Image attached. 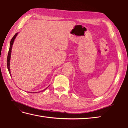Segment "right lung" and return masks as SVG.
Listing matches in <instances>:
<instances>
[{"mask_svg": "<svg viewBox=\"0 0 128 128\" xmlns=\"http://www.w3.org/2000/svg\"><path fill=\"white\" fill-rule=\"evenodd\" d=\"M18 33H16L14 37L12 38V40H11L10 43V48H9V52H8V57H7V67H8V69L9 70V74H10V58H11V53H12V44H13V43L14 42V40L15 38H16V36L18 35ZM46 89H44V90H45ZM43 90V91H44ZM40 91V92H41Z\"/></svg>", "mask_w": 128, "mask_h": 128, "instance_id": "right-lung-1", "label": "right lung"}]
</instances>
